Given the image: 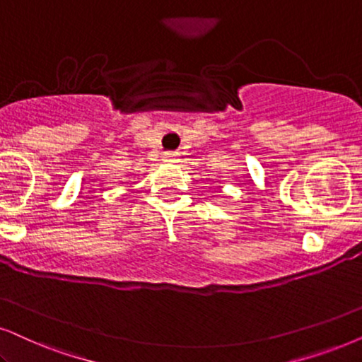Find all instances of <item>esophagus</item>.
Returning a JSON list of instances; mask_svg holds the SVG:
<instances>
[{
  "mask_svg": "<svg viewBox=\"0 0 362 362\" xmlns=\"http://www.w3.org/2000/svg\"><path fill=\"white\" fill-rule=\"evenodd\" d=\"M162 160H163V162H167V163H175V162H178V155L173 153V152H167V153L162 155Z\"/></svg>",
  "mask_w": 362,
  "mask_h": 362,
  "instance_id": "1",
  "label": "esophagus"
}]
</instances>
